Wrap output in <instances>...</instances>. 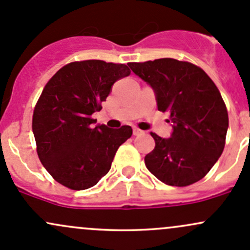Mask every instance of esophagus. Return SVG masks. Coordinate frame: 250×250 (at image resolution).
Wrapping results in <instances>:
<instances>
[{
  "mask_svg": "<svg viewBox=\"0 0 250 250\" xmlns=\"http://www.w3.org/2000/svg\"><path fill=\"white\" fill-rule=\"evenodd\" d=\"M142 133H143V131H142V130H139L138 127H135V128H133V135H135V136L142 135Z\"/></svg>",
  "mask_w": 250,
  "mask_h": 250,
  "instance_id": "obj_1",
  "label": "esophagus"
}]
</instances>
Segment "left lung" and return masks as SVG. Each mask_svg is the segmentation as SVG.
Wrapping results in <instances>:
<instances>
[{"instance_id": "left-lung-1", "label": "left lung", "mask_w": 250, "mask_h": 250, "mask_svg": "<svg viewBox=\"0 0 250 250\" xmlns=\"http://www.w3.org/2000/svg\"><path fill=\"white\" fill-rule=\"evenodd\" d=\"M156 93L157 108L174 123L170 138L156 133L146 168L169 186L185 187L210 171L225 146L229 117L218 88L203 69L189 62L160 58L128 63Z\"/></svg>"}]
</instances>
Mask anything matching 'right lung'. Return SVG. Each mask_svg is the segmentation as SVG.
Listing matches in <instances>:
<instances>
[{"mask_svg":"<svg viewBox=\"0 0 250 250\" xmlns=\"http://www.w3.org/2000/svg\"><path fill=\"white\" fill-rule=\"evenodd\" d=\"M130 74L125 64L88 60L66 64L46 83L32 130L40 162L61 185L74 190L95 186L111 169L118 147L132 136L127 125L92 126L93 113L101 111L114 82Z\"/></svg>","mask_w":250,"mask_h":250,"instance_id":"obj_1","label":"right lung"}]
</instances>
